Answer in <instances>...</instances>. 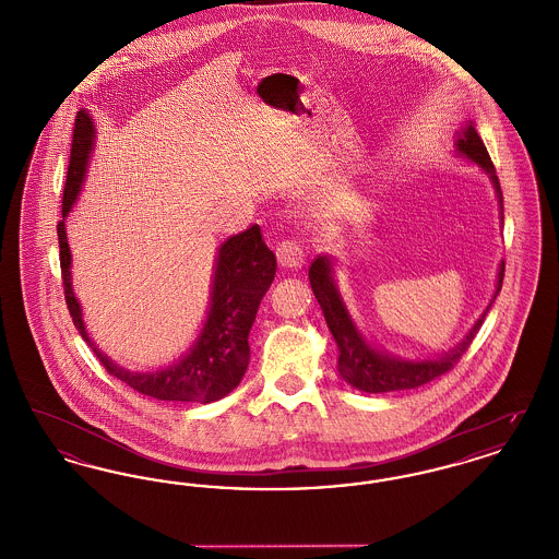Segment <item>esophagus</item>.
Instances as JSON below:
<instances>
[{
    "label": "esophagus",
    "mask_w": 559,
    "mask_h": 559,
    "mask_svg": "<svg viewBox=\"0 0 559 559\" xmlns=\"http://www.w3.org/2000/svg\"><path fill=\"white\" fill-rule=\"evenodd\" d=\"M276 260H278V266L287 267V270H299V267L304 266L301 247L295 240L278 242Z\"/></svg>",
    "instance_id": "esophagus-1"
}]
</instances>
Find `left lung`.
Segmentation results:
<instances>
[{"mask_svg": "<svg viewBox=\"0 0 559 559\" xmlns=\"http://www.w3.org/2000/svg\"><path fill=\"white\" fill-rule=\"evenodd\" d=\"M454 153L463 159L476 163L479 169L490 178L497 199H499V210H501V219H503V192L501 185L495 171V165L490 160V155L481 142L476 128L467 123L459 132H454ZM503 274H506V262L499 264V274H497V287L490 304L481 312L469 333L461 340V344L451 347L449 352H442L431 358H402L396 354H390L381 347L371 344L358 324L352 319L347 310L346 301L340 293L337 281H335V262L331 255H319L312 266H310V285L314 297L319 299L322 314L326 320V326L337 344L340 358H337V371L346 379L347 383L360 392L367 394H383V392H399V390H413L419 388L427 381L451 371L452 365L463 356V352L469 347L472 340L486 319L490 306L495 304L497 295L503 287Z\"/></svg>", "mask_w": 559, "mask_h": 559, "instance_id": "left-lung-1", "label": "left lung"}]
</instances>
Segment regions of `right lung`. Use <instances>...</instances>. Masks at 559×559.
<instances>
[{"label": "right lung", "instance_id": "obj_1", "mask_svg": "<svg viewBox=\"0 0 559 559\" xmlns=\"http://www.w3.org/2000/svg\"><path fill=\"white\" fill-rule=\"evenodd\" d=\"M94 142V119L85 108H81L75 119L73 148L62 197V222L58 224L64 299L81 337L94 349V354L110 374H115L117 379H121L144 396L197 404H210L228 396L239 385L242 374L247 371L251 354L249 331L258 314L260 301L270 289L276 272V258L262 240L260 226H251L217 247L207 317L197 340L188 347L187 354H182L174 365L159 371L140 372L119 367L105 352H100L87 335L80 299L73 292V258L64 224L85 182Z\"/></svg>", "mask_w": 559, "mask_h": 559}]
</instances>
